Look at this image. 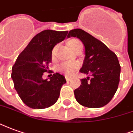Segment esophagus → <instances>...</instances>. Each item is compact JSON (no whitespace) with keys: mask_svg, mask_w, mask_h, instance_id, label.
<instances>
[{"mask_svg":"<svg viewBox=\"0 0 133 133\" xmlns=\"http://www.w3.org/2000/svg\"><path fill=\"white\" fill-rule=\"evenodd\" d=\"M65 78H66V80L67 81H71V77H69V76H65Z\"/></svg>","mask_w":133,"mask_h":133,"instance_id":"34e87169","label":"esophagus"}]
</instances>
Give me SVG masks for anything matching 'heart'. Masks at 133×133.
Here are the masks:
<instances>
[{
  "mask_svg": "<svg viewBox=\"0 0 133 133\" xmlns=\"http://www.w3.org/2000/svg\"><path fill=\"white\" fill-rule=\"evenodd\" d=\"M79 44H82L78 41V40H76V39H72V40H70V41L68 42V45L69 46L71 50L75 48L76 46H77ZM55 52H56V46L53 48L52 52V57H54L55 55ZM78 64L77 63L75 62H63L61 64L58 66V69L62 72L63 74H64L66 76H73L74 74L76 73V71H77V69H78Z\"/></svg>",
  "mask_w": 133,
  "mask_h": 133,
  "instance_id": "heart-1",
  "label": "heart"
}]
</instances>
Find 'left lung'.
I'll use <instances>...</instances> for the list:
<instances>
[{"instance_id": "obj_1", "label": "left lung", "mask_w": 133, "mask_h": 133, "mask_svg": "<svg viewBox=\"0 0 133 133\" xmlns=\"http://www.w3.org/2000/svg\"><path fill=\"white\" fill-rule=\"evenodd\" d=\"M70 37L80 39L84 44L86 56L79 71L88 75L74 90L76 101L87 108L103 107L118 89L121 74L118 57L102 42L81 29L69 31L67 37Z\"/></svg>"}]
</instances>
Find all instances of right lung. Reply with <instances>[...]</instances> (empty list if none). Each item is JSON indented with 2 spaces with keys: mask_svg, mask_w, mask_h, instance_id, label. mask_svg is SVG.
I'll return each mask as SVG.
<instances>
[{
  "mask_svg": "<svg viewBox=\"0 0 133 133\" xmlns=\"http://www.w3.org/2000/svg\"><path fill=\"white\" fill-rule=\"evenodd\" d=\"M68 31L45 30L36 35L20 53L12 68L11 77L17 94L28 107L43 109L54 105L60 90L66 82L59 73L52 74L50 80H44V72L49 71L52 49L63 41ZM53 73V72H52Z\"/></svg>",
  "mask_w": 133,
  "mask_h": 133,
  "instance_id": "right-lung-1",
  "label": "right lung"
}]
</instances>
